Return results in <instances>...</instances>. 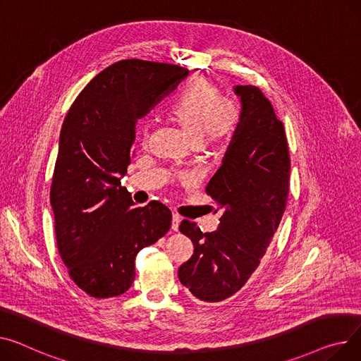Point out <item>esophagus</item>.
Masks as SVG:
<instances>
[{"instance_id": "obj_1", "label": "esophagus", "mask_w": 361, "mask_h": 361, "mask_svg": "<svg viewBox=\"0 0 361 361\" xmlns=\"http://www.w3.org/2000/svg\"><path fill=\"white\" fill-rule=\"evenodd\" d=\"M180 222H181L180 214H177V213H173V222H171V228H173V231H178Z\"/></svg>"}]
</instances>
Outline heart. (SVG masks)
<instances>
[{
    "label": "heart",
    "instance_id": "b5f03b06",
    "mask_svg": "<svg viewBox=\"0 0 361 361\" xmlns=\"http://www.w3.org/2000/svg\"><path fill=\"white\" fill-rule=\"evenodd\" d=\"M168 117L185 130L200 145L209 148L222 147L241 122V109L206 78L191 81L170 104ZM142 142L147 143L149 130L143 126Z\"/></svg>",
    "mask_w": 361,
    "mask_h": 361
}]
</instances>
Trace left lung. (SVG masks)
I'll list each match as a JSON object with an SVG mask.
<instances>
[{
    "mask_svg": "<svg viewBox=\"0 0 361 361\" xmlns=\"http://www.w3.org/2000/svg\"><path fill=\"white\" fill-rule=\"evenodd\" d=\"M243 111L224 164L206 193L222 210L219 229L203 233L184 219L195 254L178 279L203 302H221L248 281L266 254L289 199L290 155L284 126L255 85H238ZM214 210V213L218 212Z\"/></svg>",
    "mask_w": 361,
    "mask_h": 361,
    "instance_id": "obj_1",
    "label": "left lung"
}]
</instances>
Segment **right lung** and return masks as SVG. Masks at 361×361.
<instances>
[{
  "label": "right lung",
  "mask_w": 361,
  "mask_h": 361,
  "mask_svg": "<svg viewBox=\"0 0 361 361\" xmlns=\"http://www.w3.org/2000/svg\"><path fill=\"white\" fill-rule=\"evenodd\" d=\"M187 74L171 63L118 61L84 87L65 116L51 184L56 245L69 277L92 298L123 295L137 252L171 228V210L157 200L135 206L120 176L130 164L137 118Z\"/></svg>",
  "instance_id": "add662e5"
}]
</instances>
